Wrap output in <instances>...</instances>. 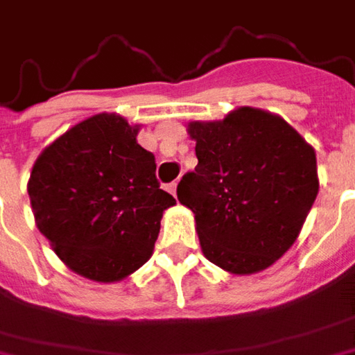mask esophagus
Masks as SVG:
<instances>
[{"instance_id": "34e87169", "label": "esophagus", "mask_w": 355, "mask_h": 355, "mask_svg": "<svg viewBox=\"0 0 355 355\" xmlns=\"http://www.w3.org/2000/svg\"><path fill=\"white\" fill-rule=\"evenodd\" d=\"M166 191L175 196V194H177V182H171V184H166Z\"/></svg>"}]
</instances>
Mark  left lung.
Instances as JSON below:
<instances>
[{
	"label": "left lung",
	"instance_id": "8db88e82",
	"mask_svg": "<svg viewBox=\"0 0 355 355\" xmlns=\"http://www.w3.org/2000/svg\"><path fill=\"white\" fill-rule=\"evenodd\" d=\"M198 164L177 187L208 260L232 274L274 264L298 239L318 194L316 153L282 116L240 107L189 123Z\"/></svg>",
	"mask_w": 355,
	"mask_h": 355
}]
</instances>
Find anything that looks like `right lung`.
Segmentation results:
<instances>
[{
  "label": "right lung",
  "instance_id": "right-lung-1",
  "mask_svg": "<svg viewBox=\"0 0 355 355\" xmlns=\"http://www.w3.org/2000/svg\"><path fill=\"white\" fill-rule=\"evenodd\" d=\"M137 132L115 113L89 116L45 147L31 168L27 193L39 232L73 272L95 282L141 268L162 212L177 205Z\"/></svg>",
  "mask_w": 355,
  "mask_h": 355
}]
</instances>
